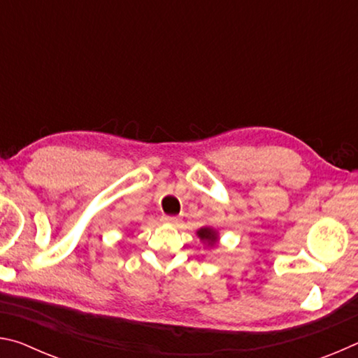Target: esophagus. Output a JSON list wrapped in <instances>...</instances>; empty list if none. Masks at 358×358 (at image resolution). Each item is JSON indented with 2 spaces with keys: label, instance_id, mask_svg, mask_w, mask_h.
I'll return each instance as SVG.
<instances>
[{
  "label": "esophagus",
  "instance_id": "obj_1",
  "mask_svg": "<svg viewBox=\"0 0 358 358\" xmlns=\"http://www.w3.org/2000/svg\"><path fill=\"white\" fill-rule=\"evenodd\" d=\"M162 222H166V224H172V226H177V224L180 222V217H177V216H167V215H164V216H162Z\"/></svg>",
  "mask_w": 358,
  "mask_h": 358
}]
</instances>
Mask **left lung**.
I'll use <instances>...</instances> for the list:
<instances>
[{"label": "left lung", "mask_w": 358, "mask_h": 358, "mask_svg": "<svg viewBox=\"0 0 358 358\" xmlns=\"http://www.w3.org/2000/svg\"><path fill=\"white\" fill-rule=\"evenodd\" d=\"M197 235H199V237H201L202 240H207L208 245H210V243H211V245L216 243V232H213V230L208 229V227H203V229L199 230Z\"/></svg>", "instance_id": "8db88e82"}]
</instances>
